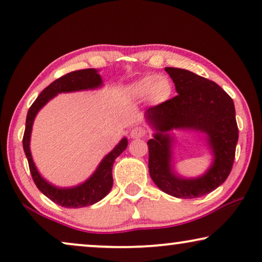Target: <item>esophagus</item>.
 <instances>
[{
    "label": "esophagus",
    "instance_id": "1",
    "mask_svg": "<svg viewBox=\"0 0 262 262\" xmlns=\"http://www.w3.org/2000/svg\"><path fill=\"white\" fill-rule=\"evenodd\" d=\"M147 134V130L145 128L141 127V126H136L130 130V136L133 139H138V138H143Z\"/></svg>",
    "mask_w": 262,
    "mask_h": 262
}]
</instances>
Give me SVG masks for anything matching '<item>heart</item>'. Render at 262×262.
Segmentation results:
<instances>
[{
    "label": "heart",
    "mask_w": 262,
    "mask_h": 262,
    "mask_svg": "<svg viewBox=\"0 0 262 262\" xmlns=\"http://www.w3.org/2000/svg\"><path fill=\"white\" fill-rule=\"evenodd\" d=\"M173 85L165 76H145L128 88V93L135 98L146 97L150 104L159 105L169 99Z\"/></svg>",
    "instance_id": "obj_1"
}]
</instances>
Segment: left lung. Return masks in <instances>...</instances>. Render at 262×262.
Returning <instances> with one entry per match:
<instances>
[{
	"label": "left lung",
	"mask_w": 262,
	"mask_h": 262,
	"mask_svg": "<svg viewBox=\"0 0 262 262\" xmlns=\"http://www.w3.org/2000/svg\"><path fill=\"white\" fill-rule=\"evenodd\" d=\"M176 85L177 96L150 106L146 119L156 129L148 145V168L156 185L177 198H197L226 182L233 168L238 129L234 102L215 82L184 69L165 68ZM173 129H194L205 132L214 154V163L200 179L184 180L170 167Z\"/></svg>",
	"instance_id": "1"
}]
</instances>
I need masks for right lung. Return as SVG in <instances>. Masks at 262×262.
Masks as SVG:
<instances>
[{"instance_id": "obj_1", "label": "right lung", "mask_w": 262, "mask_h": 262, "mask_svg": "<svg viewBox=\"0 0 262 262\" xmlns=\"http://www.w3.org/2000/svg\"><path fill=\"white\" fill-rule=\"evenodd\" d=\"M101 85V76L94 69L78 70V71L66 73V75L56 79L41 91V94L38 96V98L35 99L27 113L22 145H24L25 154L27 157L32 178L34 180L36 187L47 198H50L54 203L64 206V208H83V206H89L91 204L97 203L98 201H101L102 198H104L109 193L113 186L112 171L114 161L127 148L128 141L126 138L121 140L119 145L108 156L104 157V159L98 165L94 174L86 182H84L78 186L61 189V187H56L51 185L50 183H47L39 174L38 169H36L34 163H33L31 149H29V140H31L33 121H34L35 115L38 114L39 110L56 95L60 93H72V91L96 89V88Z\"/></svg>"}]
</instances>
